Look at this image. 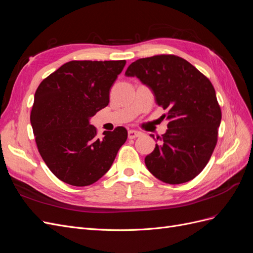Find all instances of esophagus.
I'll list each match as a JSON object with an SVG mask.
<instances>
[{
    "label": "esophagus",
    "mask_w": 253,
    "mask_h": 253,
    "mask_svg": "<svg viewBox=\"0 0 253 253\" xmlns=\"http://www.w3.org/2000/svg\"><path fill=\"white\" fill-rule=\"evenodd\" d=\"M127 136L129 139H134V138H137V137L141 136V133L138 131H135V129H129L127 132Z\"/></svg>",
    "instance_id": "34e87169"
}]
</instances>
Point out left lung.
Here are the masks:
<instances>
[{"label":"left lung","instance_id":"left-lung-1","mask_svg":"<svg viewBox=\"0 0 253 253\" xmlns=\"http://www.w3.org/2000/svg\"><path fill=\"white\" fill-rule=\"evenodd\" d=\"M126 76L137 77L151 88L169 120L162 142L144 158L148 170L170 185L196 177L215 148L221 120L210 80L187 60L174 55L136 60Z\"/></svg>","mask_w":253,"mask_h":253}]
</instances>
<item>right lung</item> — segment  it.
<instances>
[{
    "label": "right lung",
    "instance_id": "1",
    "mask_svg": "<svg viewBox=\"0 0 253 253\" xmlns=\"http://www.w3.org/2000/svg\"><path fill=\"white\" fill-rule=\"evenodd\" d=\"M126 60L70 61L38 86L30 113L36 143L53 175L68 185L89 186L110 170L127 131L97 129L89 119L110 102L111 86Z\"/></svg>",
    "mask_w": 253,
    "mask_h": 253
}]
</instances>
